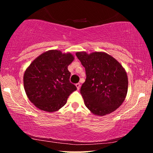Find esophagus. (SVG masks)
Instances as JSON below:
<instances>
[{"label": "esophagus", "mask_w": 153, "mask_h": 153, "mask_svg": "<svg viewBox=\"0 0 153 153\" xmlns=\"http://www.w3.org/2000/svg\"><path fill=\"white\" fill-rule=\"evenodd\" d=\"M76 86L77 89V90H79V88H80V84H79V83H78V84H76Z\"/></svg>", "instance_id": "1"}]
</instances>
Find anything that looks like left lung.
Instances as JSON below:
<instances>
[{
  "mask_svg": "<svg viewBox=\"0 0 153 153\" xmlns=\"http://www.w3.org/2000/svg\"><path fill=\"white\" fill-rule=\"evenodd\" d=\"M86 69V79L80 88L86 107L95 115L115 111L125 100L128 88L127 73L116 59L105 52H77Z\"/></svg>",
  "mask_w": 153,
  "mask_h": 153,
  "instance_id": "1",
  "label": "left lung"
}]
</instances>
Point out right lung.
Here are the masks:
<instances>
[{"instance_id": "obj_1", "label": "right lung", "mask_w": 153, "mask_h": 153, "mask_svg": "<svg viewBox=\"0 0 153 153\" xmlns=\"http://www.w3.org/2000/svg\"><path fill=\"white\" fill-rule=\"evenodd\" d=\"M74 60L70 53L50 50L33 60L24 75L25 92L36 107L55 112L66 104L67 98L77 90L69 82L68 66Z\"/></svg>"}]
</instances>
